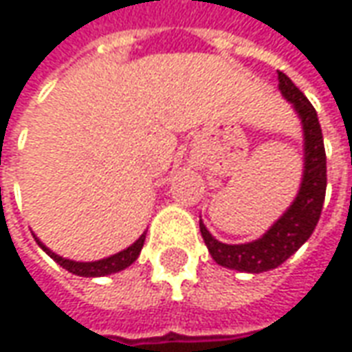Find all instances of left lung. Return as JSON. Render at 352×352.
<instances>
[{"mask_svg": "<svg viewBox=\"0 0 352 352\" xmlns=\"http://www.w3.org/2000/svg\"><path fill=\"white\" fill-rule=\"evenodd\" d=\"M278 88L293 105L302 126V178L297 197L263 236L249 243H222L199 220L201 236L210 256L220 266L237 272H268L285 263L314 232L326 197V149L318 115L283 72H278Z\"/></svg>", "mask_w": 352, "mask_h": 352, "instance_id": "left-lung-1", "label": "left lung"}]
</instances>
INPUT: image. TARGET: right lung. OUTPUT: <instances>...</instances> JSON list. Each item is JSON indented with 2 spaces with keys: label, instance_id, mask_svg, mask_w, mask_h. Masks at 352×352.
Returning <instances> with one entry per match:
<instances>
[{
  "label": "right lung",
  "instance_id": "1",
  "mask_svg": "<svg viewBox=\"0 0 352 352\" xmlns=\"http://www.w3.org/2000/svg\"><path fill=\"white\" fill-rule=\"evenodd\" d=\"M34 239H36V243L42 247L43 251L50 254L55 263L60 264V266H63L65 270H69L70 274H76V276H82V278H101V276L120 272V270L128 268L132 263H135V258L140 256L142 247H144L145 232L135 239L132 245L122 249L120 253L111 254V256H107V258H99V261H91V263H80V261L65 258V256H60V254L53 253L50 247L43 245L42 241H40V237H36V234H34Z\"/></svg>",
  "mask_w": 352,
  "mask_h": 352
}]
</instances>
